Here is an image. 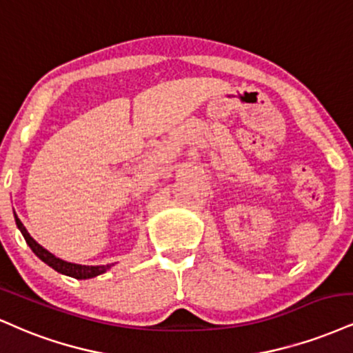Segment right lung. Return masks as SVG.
<instances>
[{"instance_id":"obj_1","label":"right lung","mask_w":353,"mask_h":353,"mask_svg":"<svg viewBox=\"0 0 353 353\" xmlns=\"http://www.w3.org/2000/svg\"><path fill=\"white\" fill-rule=\"evenodd\" d=\"M14 219H16V226L19 228L21 234L24 236V239H26L28 246L31 248L32 252H34V254L41 261H43V263L48 264V266H51L54 271L61 272V274L70 276V277H74V279H90V277L103 274L107 269H110L112 266H114V264H105V266H82V264L68 263V261L56 258V256L51 254L48 250H44L41 244H37L34 239L31 238V234L28 233V230L24 228L23 223H21V219L16 216V213H14Z\"/></svg>"}]
</instances>
